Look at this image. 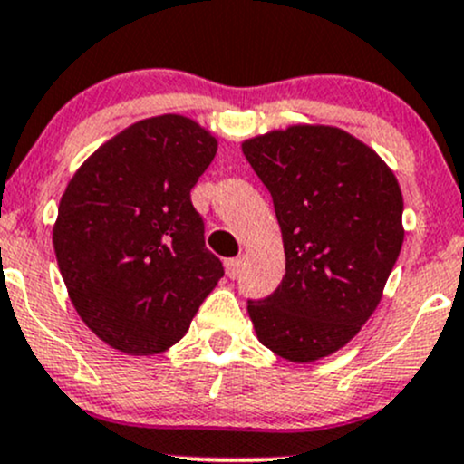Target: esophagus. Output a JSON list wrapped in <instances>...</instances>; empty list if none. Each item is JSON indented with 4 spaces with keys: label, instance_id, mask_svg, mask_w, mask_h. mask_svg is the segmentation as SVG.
Instances as JSON below:
<instances>
[{
    "label": "esophagus",
    "instance_id": "obj_1",
    "mask_svg": "<svg viewBox=\"0 0 464 464\" xmlns=\"http://www.w3.org/2000/svg\"><path fill=\"white\" fill-rule=\"evenodd\" d=\"M241 258H227L226 261V272L230 278H237L238 272H241Z\"/></svg>",
    "mask_w": 464,
    "mask_h": 464
}]
</instances>
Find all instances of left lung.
<instances>
[{"instance_id": "8db88e82", "label": "left lung", "mask_w": 464, "mask_h": 464, "mask_svg": "<svg viewBox=\"0 0 464 464\" xmlns=\"http://www.w3.org/2000/svg\"><path fill=\"white\" fill-rule=\"evenodd\" d=\"M243 154L272 194L285 276L247 301L258 341L294 362L330 356L378 307L402 247V194L381 157L332 126L247 139Z\"/></svg>"}]
</instances>
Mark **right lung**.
<instances>
[{
  "label": "right lung",
  "mask_w": 464,
  "mask_h": 464,
  "mask_svg": "<svg viewBox=\"0 0 464 464\" xmlns=\"http://www.w3.org/2000/svg\"><path fill=\"white\" fill-rule=\"evenodd\" d=\"M217 154L192 119H143L79 168L59 203L53 246L79 316L132 356L166 352L223 276L190 190Z\"/></svg>",
  "instance_id": "1"
}]
</instances>
